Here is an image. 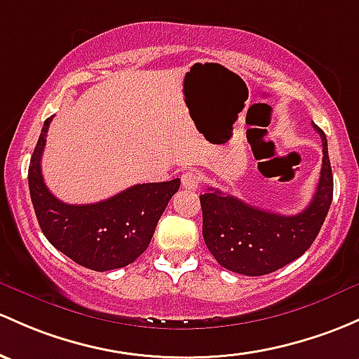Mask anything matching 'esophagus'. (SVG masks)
<instances>
[{
	"label": "esophagus",
	"instance_id": "34e87169",
	"mask_svg": "<svg viewBox=\"0 0 359 359\" xmlns=\"http://www.w3.org/2000/svg\"><path fill=\"white\" fill-rule=\"evenodd\" d=\"M180 180H182V187H184V189L196 191L199 187V184H201V173L194 172V170H189V172H184L182 173Z\"/></svg>",
	"mask_w": 359,
	"mask_h": 359
}]
</instances>
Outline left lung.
<instances>
[{"label":"left lung","instance_id":"8db88e82","mask_svg":"<svg viewBox=\"0 0 359 359\" xmlns=\"http://www.w3.org/2000/svg\"><path fill=\"white\" fill-rule=\"evenodd\" d=\"M313 127L322 137V172L311 203L301 213L280 215L255 208L211 187L199 196L203 237L224 269L248 277L271 273L304 255L316 239L330 208L334 177L325 134Z\"/></svg>","mask_w":359,"mask_h":359}]
</instances>
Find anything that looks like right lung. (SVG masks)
I'll return each mask as SVG.
<instances>
[{
  "instance_id": "right-lung-1",
  "label": "right lung",
  "mask_w": 359,
  "mask_h": 359,
  "mask_svg": "<svg viewBox=\"0 0 359 359\" xmlns=\"http://www.w3.org/2000/svg\"><path fill=\"white\" fill-rule=\"evenodd\" d=\"M53 116L44 122L29 165V191L46 239L79 265L107 271L130 265L146 251L161 213L180 180L137 184L93 205H67L51 194L41 173V156Z\"/></svg>"
}]
</instances>
